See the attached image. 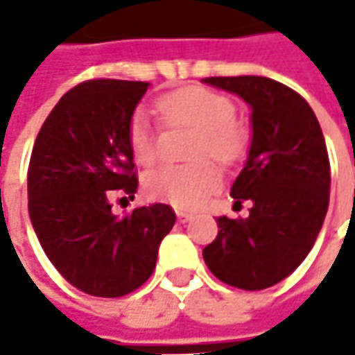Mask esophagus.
<instances>
[{"mask_svg":"<svg viewBox=\"0 0 355 355\" xmlns=\"http://www.w3.org/2000/svg\"><path fill=\"white\" fill-rule=\"evenodd\" d=\"M175 213H178V221H180V223H187V221H191V219H193V215L184 211V209H178Z\"/></svg>","mask_w":355,"mask_h":355,"instance_id":"obj_1","label":"esophagus"}]
</instances>
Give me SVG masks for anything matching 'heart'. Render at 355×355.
<instances>
[{"label":"heart","instance_id":"obj_1","mask_svg":"<svg viewBox=\"0 0 355 355\" xmlns=\"http://www.w3.org/2000/svg\"><path fill=\"white\" fill-rule=\"evenodd\" d=\"M157 112L168 126H187L198 132L193 159L213 157L233 166L249 150V132L235 120V104L225 94L203 87H184L157 98ZM128 148L144 168L156 162V134L142 110L128 122ZM221 185V173L209 159L189 166H166L146 178L148 196L180 209H198Z\"/></svg>","mask_w":355,"mask_h":355}]
</instances>
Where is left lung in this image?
Masks as SVG:
<instances>
[{
  "mask_svg": "<svg viewBox=\"0 0 355 355\" xmlns=\"http://www.w3.org/2000/svg\"><path fill=\"white\" fill-rule=\"evenodd\" d=\"M205 85L251 106V148L231 187L245 219L219 217L203 261L225 284L263 291L300 265L320 233L330 201V159L318 118L293 89L266 76H209Z\"/></svg>",
  "mask_w": 355,
  "mask_h": 355,
  "instance_id": "8db88e82",
  "label": "left lung"
}]
</instances>
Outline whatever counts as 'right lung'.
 <instances>
[{
    "label": "right lung",
    "instance_id": "obj_1",
    "mask_svg": "<svg viewBox=\"0 0 355 355\" xmlns=\"http://www.w3.org/2000/svg\"><path fill=\"white\" fill-rule=\"evenodd\" d=\"M148 87L114 78L76 85L51 110L31 152V225L55 268L90 296L118 298L142 286L175 223L166 203L112 213L116 193L134 198L138 189L126 134Z\"/></svg>",
    "mask_w": 355,
    "mask_h": 355
}]
</instances>
